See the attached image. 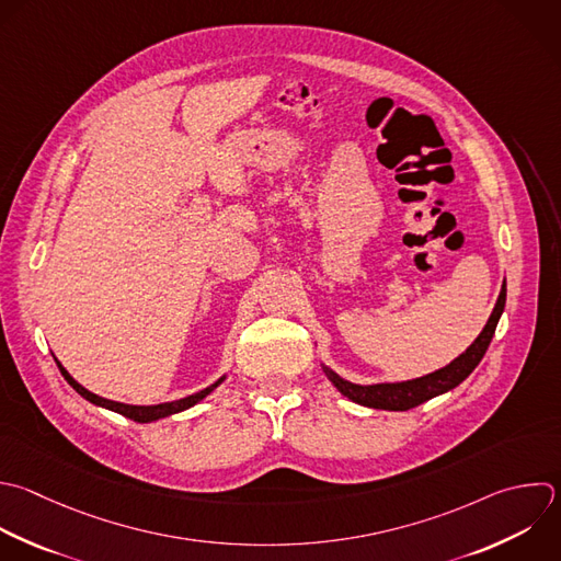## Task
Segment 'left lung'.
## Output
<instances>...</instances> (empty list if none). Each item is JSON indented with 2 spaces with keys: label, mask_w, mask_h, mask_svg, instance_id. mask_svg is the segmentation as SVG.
Here are the masks:
<instances>
[{
  "label": "left lung",
  "mask_w": 561,
  "mask_h": 561,
  "mask_svg": "<svg viewBox=\"0 0 561 561\" xmlns=\"http://www.w3.org/2000/svg\"><path fill=\"white\" fill-rule=\"evenodd\" d=\"M504 300H506V285H502L497 302L491 311V318L486 320V324H484L482 333L476 337V342L462 355H458L451 364H447L445 368H438V370H434L425 377L410 379V381H399V383L357 386V383L344 381L331 368H327V366H322V368H324L327 377L331 379V383L344 397H348L351 401H355L359 405L379 408V410H410V408H416L419 403L456 388L478 366V362L482 359V355H484V351H486V346H489V342L495 333L497 320L504 311Z\"/></svg>",
  "instance_id": "1"
}]
</instances>
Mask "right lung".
Wrapping results in <instances>:
<instances>
[{"instance_id": "right-lung-1", "label": "right lung", "mask_w": 561, "mask_h": 561, "mask_svg": "<svg viewBox=\"0 0 561 561\" xmlns=\"http://www.w3.org/2000/svg\"><path fill=\"white\" fill-rule=\"evenodd\" d=\"M57 366H59V370H61V375L68 379V383L81 394V397H85L88 401H92V403H96V405H103V408H107V410H114V412H118V414H123V416H127V419H131V421H138V423H149V421H156V419H164V416H171V414H175V412H182V410H186V408H191V405H195V403H199L206 394H210L226 377H221V379H217L213 386H208V388H204V390H199V392H195V394H191V397H184V399H178V401H171V403H158V405H129V403H118V401H112V399H105V397H99V394H94V392H90L88 388H83L79 381H75L72 377H70V373L57 362Z\"/></svg>"}]
</instances>
